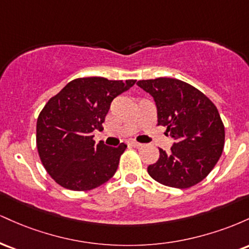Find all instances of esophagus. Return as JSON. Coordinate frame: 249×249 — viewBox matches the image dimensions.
Here are the masks:
<instances>
[{
	"mask_svg": "<svg viewBox=\"0 0 249 249\" xmlns=\"http://www.w3.org/2000/svg\"><path fill=\"white\" fill-rule=\"evenodd\" d=\"M128 145H130V146H133V147H141L142 144H141V142H128Z\"/></svg>",
	"mask_w": 249,
	"mask_h": 249,
	"instance_id": "esophagus-1",
	"label": "esophagus"
}]
</instances>
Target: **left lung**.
<instances>
[{"label":"left lung","mask_w":249,"mask_h":249,"mask_svg":"<svg viewBox=\"0 0 249 249\" xmlns=\"http://www.w3.org/2000/svg\"><path fill=\"white\" fill-rule=\"evenodd\" d=\"M153 97L158 125L166 126L174 139L171 152L159 148V159L147 167L156 181L165 186L188 188L208 176L225 145V126L208 97L188 83L159 77L138 81Z\"/></svg>","instance_id":"obj_1"}]
</instances>
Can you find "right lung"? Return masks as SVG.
Returning a JSON list of instances; mask_svg holds the SVG:
<instances>
[{"instance_id": "right-lung-1", "label": "right lung", "mask_w": 249, "mask_h": 249, "mask_svg": "<svg viewBox=\"0 0 249 249\" xmlns=\"http://www.w3.org/2000/svg\"><path fill=\"white\" fill-rule=\"evenodd\" d=\"M134 83L77 78L45 104L37 118L36 145L43 166L57 184L71 191H89L112 178L126 145L96 144L92 132L103 130L111 102Z\"/></svg>"}]
</instances>
